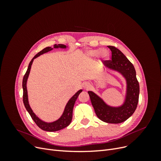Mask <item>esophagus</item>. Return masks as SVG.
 I'll list each match as a JSON object with an SVG mask.
<instances>
[{"mask_svg":"<svg viewBox=\"0 0 161 161\" xmlns=\"http://www.w3.org/2000/svg\"><path fill=\"white\" fill-rule=\"evenodd\" d=\"M90 86H91V85H90V84H89V83H85V84L83 85V87H84L85 89H89Z\"/></svg>","mask_w":161,"mask_h":161,"instance_id":"1","label":"esophagus"}]
</instances>
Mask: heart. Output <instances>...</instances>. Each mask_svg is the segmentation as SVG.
<instances>
[{
  "label": "heart",
  "mask_w": 161,
  "mask_h": 161,
  "mask_svg": "<svg viewBox=\"0 0 161 161\" xmlns=\"http://www.w3.org/2000/svg\"><path fill=\"white\" fill-rule=\"evenodd\" d=\"M85 56L88 58H92L98 56L101 59L106 60L109 57V52L106 49H94L86 51Z\"/></svg>",
  "instance_id": "obj_1"
}]
</instances>
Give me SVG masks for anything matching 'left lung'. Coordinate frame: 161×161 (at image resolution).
Here are the masks:
<instances>
[{
    "label": "left lung",
    "mask_w": 161,
    "mask_h": 161,
    "mask_svg": "<svg viewBox=\"0 0 161 161\" xmlns=\"http://www.w3.org/2000/svg\"><path fill=\"white\" fill-rule=\"evenodd\" d=\"M108 47L112 53L111 60L104 61V66L119 73L125 79L126 89L123 103L119 106H111L93 91H89L88 93L99 119L106 123L119 124L127 120L134 113L138 103L140 86L133 64L118 48Z\"/></svg>",
    "instance_id": "obj_1"
}]
</instances>
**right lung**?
<instances>
[{
	"mask_svg": "<svg viewBox=\"0 0 161 161\" xmlns=\"http://www.w3.org/2000/svg\"><path fill=\"white\" fill-rule=\"evenodd\" d=\"M68 47H69V46H66L64 44H55L54 46H53V47H46V48H44V49H43L42 51L37 53V54L33 58V59L31 60L30 64H29L27 72L25 74V75H24L23 79V83H22L23 90V99L24 105H25L27 111H28V113L30 114V115L31 117V118L33 119V120L34 121H35V123L37 125L38 127L44 131H58V130H60L63 128L67 127V126L70 124L71 121H72V118L73 108H74L75 101L77 99V97H79V94L82 91V90L80 89L79 91H78L76 93L69 99V101H68V103H66V105L65 106L64 111H63L62 114L61 115V116L59 118H58L56 121H52V122H46V121H43L40 118H39L36 115V114L33 111L32 109L31 108L30 103H29L27 89V79H28L29 75H30L31 65H32V63H33L34 59H36V58L40 56V55L43 54V53H47L48 52L52 50L53 48H55V49H58V48H61V49H66V48H68Z\"/></svg>",
	"mask_w": 161,
	"mask_h": 161,
	"instance_id": "1",
	"label": "right lung"
}]
</instances>
